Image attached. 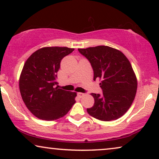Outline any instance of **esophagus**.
<instances>
[{
	"instance_id": "esophagus-1",
	"label": "esophagus",
	"mask_w": 159,
	"mask_h": 159,
	"mask_svg": "<svg viewBox=\"0 0 159 159\" xmlns=\"http://www.w3.org/2000/svg\"><path fill=\"white\" fill-rule=\"evenodd\" d=\"M77 95H78V96H79L80 98H82V97L84 96V93H77Z\"/></svg>"
}]
</instances>
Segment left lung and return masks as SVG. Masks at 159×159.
<instances>
[{
    "instance_id": "1",
    "label": "left lung",
    "mask_w": 159,
    "mask_h": 159,
    "mask_svg": "<svg viewBox=\"0 0 159 159\" xmlns=\"http://www.w3.org/2000/svg\"><path fill=\"white\" fill-rule=\"evenodd\" d=\"M78 51L90 61L94 72L93 80H99L103 90L101 95L91 94L95 103L87 111L101 121L120 118L131 106L138 88L136 75L129 61L122 52L105 45Z\"/></svg>"
}]
</instances>
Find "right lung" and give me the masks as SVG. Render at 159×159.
<instances>
[{"mask_svg": "<svg viewBox=\"0 0 159 159\" xmlns=\"http://www.w3.org/2000/svg\"><path fill=\"white\" fill-rule=\"evenodd\" d=\"M74 50L44 47L26 61L19 77V90L27 108L38 119L53 121L61 118L75 103L77 93L55 88L61 61Z\"/></svg>", "mask_w": 159, "mask_h": 159, "instance_id": "add662e5", "label": "right lung"}]
</instances>
